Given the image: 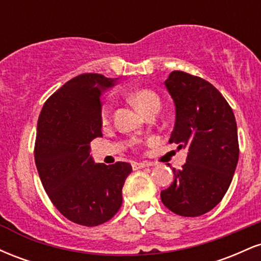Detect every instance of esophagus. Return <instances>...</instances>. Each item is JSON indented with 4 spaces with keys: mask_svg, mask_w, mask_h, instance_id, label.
Wrapping results in <instances>:
<instances>
[{
    "mask_svg": "<svg viewBox=\"0 0 261 261\" xmlns=\"http://www.w3.org/2000/svg\"><path fill=\"white\" fill-rule=\"evenodd\" d=\"M148 166H149V163H147V162H134L133 169L137 170V169H141V168H145V167H148Z\"/></svg>",
    "mask_w": 261,
    "mask_h": 261,
    "instance_id": "esophagus-1",
    "label": "esophagus"
}]
</instances>
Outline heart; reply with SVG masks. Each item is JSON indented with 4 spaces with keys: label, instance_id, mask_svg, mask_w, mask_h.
I'll return each instance as SVG.
<instances>
[{
    "label": "heart",
    "instance_id": "heart-1",
    "mask_svg": "<svg viewBox=\"0 0 261 261\" xmlns=\"http://www.w3.org/2000/svg\"><path fill=\"white\" fill-rule=\"evenodd\" d=\"M128 99L145 115L152 110H158L161 106V99L157 93L148 88L135 89L128 94ZM100 121L103 125H108L110 122V104L108 101L100 108Z\"/></svg>",
    "mask_w": 261,
    "mask_h": 261
}]
</instances>
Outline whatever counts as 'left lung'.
Returning <instances> with one entry per match:
<instances>
[{
	"label": "left lung",
	"mask_w": 261,
	"mask_h": 261,
	"mask_svg": "<svg viewBox=\"0 0 261 261\" xmlns=\"http://www.w3.org/2000/svg\"><path fill=\"white\" fill-rule=\"evenodd\" d=\"M164 83L175 104L169 142L189 152L181 169L173 168L174 180L161 191V200L179 216H201L220 203L234 174L239 157L234 114L201 77L173 71Z\"/></svg>",
	"instance_id": "left-lung-1"
}]
</instances>
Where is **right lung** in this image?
Masks as SVG:
<instances>
[{"mask_svg":"<svg viewBox=\"0 0 261 261\" xmlns=\"http://www.w3.org/2000/svg\"><path fill=\"white\" fill-rule=\"evenodd\" d=\"M114 80L82 73L45 101L38 119L34 158L41 184L60 214L94 227L119 211L131 164H94L89 143L101 137L100 98Z\"/></svg>","mask_w":261,"mask_h":261,"instance_id":"obj_1","label":"right lung"}]
</instances>
